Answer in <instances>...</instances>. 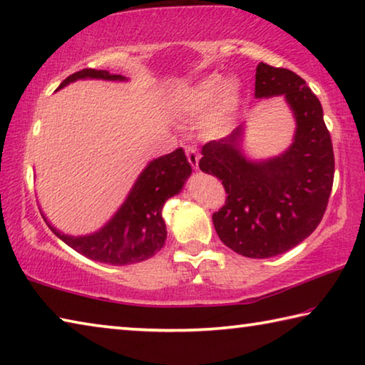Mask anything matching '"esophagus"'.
Masks as SVG:
<instances>
[{
	"mask_svg": "<svg viewBox=\"0 0 365 365\" xmlns=\"http://www.w3.org/2000/svg\"><path fill=\"white\" fill-rule=\"evenodd\" d=\"M185 154H187L188 163L193 165L195 169H197V164H200V153L195 146H185Z\"/></svg>",
	"mask_w": 365,
	"mask_h": 365,
	"instance_id": "obj_1",
	"label": "esophagus"
}]
</instances>
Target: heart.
Listing matches in <instances>:
<instances>
[{
    "instance_id": "heart-1",
    "label": "heart",
    "mask_w": 365,
    "mask_h": 365,
    "mask_svg": "<svg viewBox=\"0 0 365 365\" xmlns=\"http://www.w3.org/2000/svg\"><path fill=\"white\" fill-rule=\"evenodd\" d=\"M177 106L188 115H197L211 107L205 117V128L211 135H224L237 122L240 110L238 85L225 82L220 73H209L180 91Z\"/></svg>"
}]
</instances>
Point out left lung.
<instances>
[{
	"label": "left lung",
	"mask_w": 365,
	"mask_h": 365,
	"mask_svg": "<svg viewBox=\"0 0 365 365\" xmlns=\"http://www.w3.org/2000/svg\"><path fill=\"white\" fill-rule=\"evenodd\" d=\"M285 96L296 120L280 156L250 160L243 125L202 146L200 169L222 180L225 205L212 214L220 242L238 255L265 259L294 248L316 230L331 193L335 158L319 98L294 72L261 63L256 98Z\"/></svg>",
	"instance_id": "left-lung-1"
}]
</instances>
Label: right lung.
<instances>
[{
  "label": "right lung",
  "mask_w": 365,
  "mask_h": 365,
  "mask_svg": "<svg viewBox=\"0 0 365 365\" xmlns=\"http://www.w3.org/2000/svg\"><path fill=\"white\" fill-rule=\"evenodd\" d=\"M80 78L127 80L123 76L109 73L108 71L82 69L67 77L58 90ZM190 175L191 165L182 148L153 159L138 175L127 200L113 219L98 232L85 237L64 235L49 224L45 215H41L59 240L85 257L110 265L141 262L153 257L164 246L168 238L163 219L164 202L180 193Z\"/></svg>",
  "instance_id": "add662e5"
}]
</instances>
